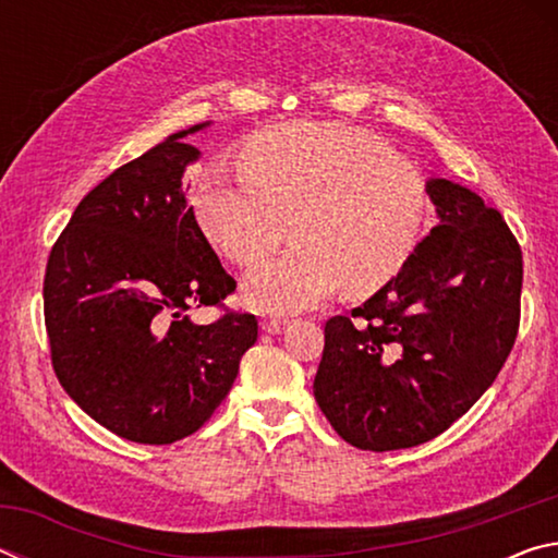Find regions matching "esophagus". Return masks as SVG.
<instances>
[{"label":"esophagus","instance_id":"1","mask_svg":"<svg viewBox=\"0 0 558 558\" xmlns=\"http://www.w3.org/2000/svg\"><path fill=\"white\" fill-rule=\"evenodd\" d=\"M286 327H288V319H280V317L260 319V329H263V332H268V335H280Z\"/></svg>","mask_w":558,"mask_h":558}]
</instances>
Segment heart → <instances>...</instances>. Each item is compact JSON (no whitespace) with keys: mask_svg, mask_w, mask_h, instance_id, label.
Instances as JSON below:
<instances>
[{"mask_svg":"<svg viewBox=\"0 0 558 558\" xmlns=\"http://www.w3.org/2000/svg\"><path fill=\"white\" fill-rule=\"evenodd\" d=\"M204 233L239 266L295 243L248 272L243 295L263 313H298L342 286L366 295L413 256L428 214L426 182L372 132L292 120L241 149V172L211 167L194 192Z\"/></svg>","mask_w":558,"mask_h":558,"instance_id":"b5f03b06","label":"heart"}]
</instances>
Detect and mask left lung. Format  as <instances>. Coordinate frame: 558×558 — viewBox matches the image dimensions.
<instances>
[{
    "label": "left lung",
    "mask_w": 558,
    "mask_h": 558,
    "mask_svg": "<svg viewBox=\"0 0 558 558\" xmlns=\"http://www.w3.org/2000/svg\"><path fill=\"white\" fill-rule=\"evenodd\" d=\"M440 223L399 276L325 323L315 399L359 450H401L446 433L502 369L522 315V248L470 189L430 179Z\"/></svg>",
    "instance_id": "obj_1"
}]
</instances>
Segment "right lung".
I'll return each instance as SVG.
<instances>
[{
    "mask_svg": "<svg viewBox=\"0 0 558 558\" xmlns=\"http://www.w3.org/2000/svg\"><path fill=\"white\" fill-rule=\"evenodd\" d=\"M182 130L118 167L83 196L44 276L51 366L102 428L145 446L199 430L231 391L258 319L223 300L235 280L206 241L184 192L199 149ZM221 306L211 326L187 310Z\"/></svg>",
    "mask_w": 558,
    "mask_h": 558,
    "instance_id": "obj_1",
    "label": "right lung"
}]
</instances>
